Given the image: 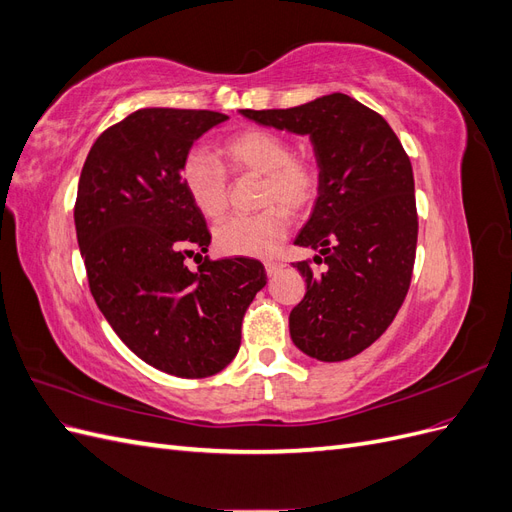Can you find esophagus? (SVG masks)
I'll use <instances>...</instances> for the list:
<instances>
[{
    "label": "esophagus",
    "instance_id": "1",
    "mask_svg": "<svg viewBox=\"0 0 512 512\" xmlns=\"http://www.w3.org/2000/svg\"><path fill=\"white\" fill-rule=\"evenodd\" d=\"M265 269H267V275L271 277V275H275L277 271L282 269V265H280V262H277V260H267V262H265Z\"/></svg>",
    "mask_w": 512,
    "mask_h": 512
}]
</instances>
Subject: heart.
Masks as SVG:
<instances>
[{"label": "heart", "mask_w": 512, "mask_h": 512, "mask_svg": "<svg viewBox=\"0 0 512 512\" xmlns=\"http://www.w3.org/2000/svg\"><path fill=\"white\" fill-rule=\"evenodd\" d=\"M230 173L262 175L254 215H235L215 230V245L226 256H269L286 239L292 213L305 211L320 190V170L314 160L292 156V143L280 132L245 128L220 145ZM181 183L194 207L207 218L228 209L230 179L226 168L207 153L192 151L181 164Z\"/></svg>", "instance_id": "b5f03b06"}]
</instances>
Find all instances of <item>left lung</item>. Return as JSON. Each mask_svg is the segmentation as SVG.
Masks as SVG:
<instances>
[{"instance_id":"left-lung-1","label":"left lung","mask_w":512,"mask_h":512,"mask_svg":"<svg viewBox=\"0 0 512 512\" xmlns=\"http://www.w3.org/2000/svg\"><path fill=\"white\" fill-rule=\"evenodd\" d=\"M241 115L314 145L320 190L294 245L318 250L324 269L294 262L307 292L290 337L312 359H352L389 329L410 288L418 218L408 153L382 115L346 94Z\"/></svg>"}]
</instances>
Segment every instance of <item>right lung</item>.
<instances>
[{
	"mask_svg": "<svg viewBox=\"0 0 512 512\" xmlns=\"http://www.w3.org/2000/svg\"><path fill=\"white\" fill-rule=\"evenodd\" d=\"M226 119L141 108L98 136L76 192V239L100 312L138 359L177 378H207L235 359L245 309L267 284L252 258L183 265L207 252L211 235L181 164Z\"/></svg>",
	"mask_w": 512,
	"mask_h": 512,
	"instance_id": "right-lung-1",
	"label": "right lung"
}]
</instances>
